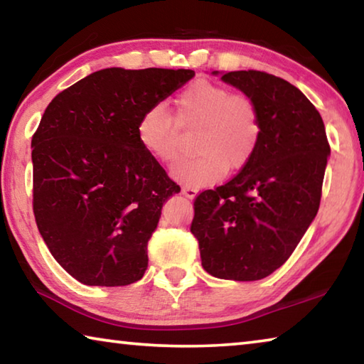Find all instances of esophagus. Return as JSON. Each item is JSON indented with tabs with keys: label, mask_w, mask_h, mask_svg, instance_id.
I'll return each mask as SVG.
<instances>
[{
	"label": "esophagus",
	"mask_w": 364,
	"mask_h": 364,
	"mask_svg": "<svg viewBox=\"0 0 364 364\" xmlns=\"http://www.w3.org/2000/svg\"><path fill=\"white\" fill-rule=\"evenodd\" d=\"M181 193H183V196H186L188 199H194L196 194H197V189L193 188V186H183Z\"/></svg>",
	"instance_id": "obj_1"
}]
</instances>
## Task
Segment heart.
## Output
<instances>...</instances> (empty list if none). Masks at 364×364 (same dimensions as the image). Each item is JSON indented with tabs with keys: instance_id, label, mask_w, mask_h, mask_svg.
I'll return each instance as SVG.
<instances>
[{
	"instance_id": "1",
	"label": "heart",
	"mask_w": 364,
	"mask_h": 364,
	"mask_svg": "<svg viewBox=\"0 0 364 364\" xmlns=\"http://www.w3.org/2000/svg\"><path fill=\"white\" fill-rule=\"evenodd\" d=\"M175 119L164 106H152L139 117V144L164 165L181 154V132L196 130V157L183 160L173 176L188 186L220 181L226 171H239L255 156L262 139V117L247 95L232 93L225 85L199 78L175 100Z\"/></svg>"
}]
</instances>
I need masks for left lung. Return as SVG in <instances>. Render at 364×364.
Here are the masks:
<instances>
[{
  "mask_svg": "<svg viewBox=\"0 0 364 364\" xmlns=\"http://www.w3.org/2000/svg\"><path fill=\"white\" fill-rule=\"evenodd\" d=\"M221 80L257 102L262 139L236 176L196 197L191 232L207 273L258 281L284 264L316 217L331 147L316 107L284 78L237 70Z\"/></svg>",
  "mask_w": 364,
  "mask_h": 364,
  "instance_id": "8db88e82",
  "label": "left lung"
}]
</instances>
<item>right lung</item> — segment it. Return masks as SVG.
<instances>
[{"instance_id": "add662e5", "label": "right lung", "mask_w": 364, "mask_h": 364, "mask_svg": "<svg viewBox=\"0 0 364 364\" xmlns=\"http://www.w3.org/2000/svg\"><path fill=\"white\" fill-rule=\"evenodd\" d=\"M194 77L186 69L91 73L49 102L32 136L33 215L49 252L86 286H127L180 186L139 144L147 109Z\"/></svg>"}]
</instances>
